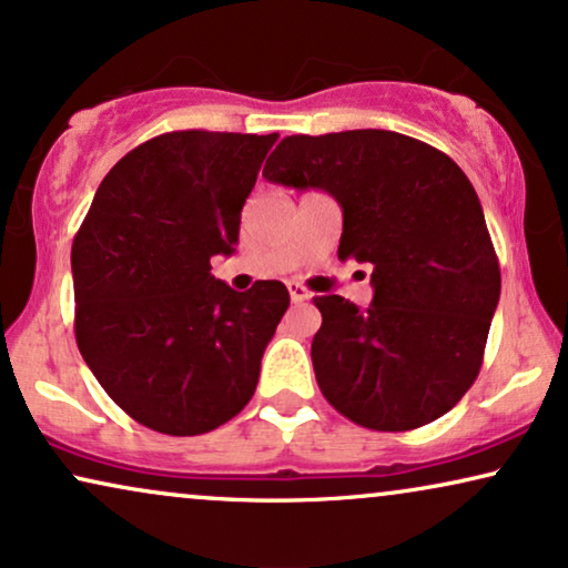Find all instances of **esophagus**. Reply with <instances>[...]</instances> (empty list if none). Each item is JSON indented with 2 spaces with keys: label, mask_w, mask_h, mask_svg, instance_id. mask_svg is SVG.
<instances>
[{
  "label": "esophagus",
  "mask_w": 568,
  "mask_h": 568,
  "mask_svg": "<svg viewBox=\"0 0 568 568\" xmlns=\"http://www.w3.org/2000/svg\"><path fill=\"white\" fill-rule=\"evenodd\" d=\"M288 291H291L293 304H304V301L312 298V293H308L301 283H288Z\"/></svg>",
  "instance_id": "34e87169"
}]
</instances>
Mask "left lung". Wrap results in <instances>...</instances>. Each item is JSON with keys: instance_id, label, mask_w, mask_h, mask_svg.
I'll return each instance as SVG.
<instances>
[{"instance_id": "1", "label": "left lung", "mask_w": 568, "mask_h": 568, "mask_svg": "<svg viewBox=\"0 0 568 568\" xmlns=\"http://www.w3.org/2000/svg\"><path fill=\"white\" fill-rule=\"evenodd\" d=\"M262 176L324 189L343 207L339 260L372 264L374 301L316 296V384L345 418L410 430L442 418L478 379L501 270L478 194L426 142L353 130L275 148Z\"/></svg>"}]
</instances>
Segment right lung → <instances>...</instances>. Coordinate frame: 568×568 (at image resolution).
I'll use <instances>...</instances> for the list:
<instances>
[{"mask_svg":"<svg viewBox=\"0 0 568 568\" xmlns=\"http://www.w3.org/2000/svg\"><path fill=\"white\" fill-rule=\"evenodd\" d=\"M277 134L184 130L126 153L72 244L74 337L113 403L169 436L207 434L252 399L291 304L277 280L236 293L241 207Z\"/></svg>","mask_w":568,"mask_h":568,"instance_id":"right-lung-1","label":"right lung"}]
</instances>
